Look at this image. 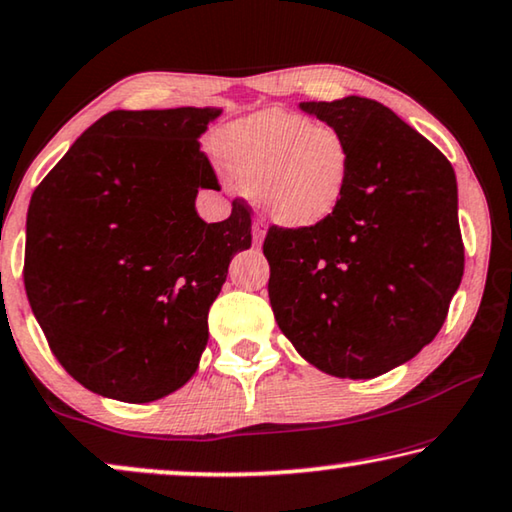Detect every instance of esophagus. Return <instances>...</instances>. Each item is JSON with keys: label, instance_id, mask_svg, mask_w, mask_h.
Wrapping results in <instances>:
<instances>
[{"label": "esophagus", "instance_id": "obj_1", "mask_svg": "<svg viewBox=\"0 0 512 512\" xmlns=\"http://www.w3.org/2000/svg\"><path fill=\"white\" fill-rule=\"evenodd\" d=\"M263 221H254V226H251V240H254V247L258 249L263 244Z\"/></svg>", "mask_w": 512, "mask_h": 512}]
</instances>
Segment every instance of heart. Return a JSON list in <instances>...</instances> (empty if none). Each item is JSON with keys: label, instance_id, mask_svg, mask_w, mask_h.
Returning <instances> with one entry per match:
<instances>
[{"label": "heart", "instance_id": "1", "mask_svg": "<svg viewBox=\"0 0 512 512\" xmlns=\"http://www.w3.org/2000/svg\"><path fill=\"white\" fill-rule=\"evenodd\" d=\"M219 147L263 212L286 228L332 217L353 180V150L342 133L284 110L233 124Z\"/></svg>", "mask_w": 512, "mask_h": 512}]
</instances>
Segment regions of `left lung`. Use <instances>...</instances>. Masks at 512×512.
Segmentation results:
<instances>
[{"instance_id":"left-lung-1","label":"left lung","mask_w":512,"mask_h":512,"mask_svg":"<svg viewBox=\"0 0 512 512\" xmlns=\"http://www.w3.org/2000/svg\"><path fill=\"white\" fill-rule=\"evenodd\" d=\"M302 110L351 143L339 210L263 242L270 305L302 358L339 379H374L441 330L464 274L457 180L425 136L365 96Z\"/></svg>"}]
</instances>
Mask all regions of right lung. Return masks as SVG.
I'll use <instances>...</instances> for the list:
<instances>
[{
    "label": "right lung",
    "instance_id": "1",
    "mask_svg": "<svg viewBox=\"0 0 512 512\" xmlns=\"http://www.w3.org/2000/svg\"><path fill=\"white\" fill-rule=\"evenodd\" d=\"M221 110H110L34 189L27 300L50 351L96 395L154 402L182 388L207 344L228 263L251 247V210L205 224L219 180L201 133Z\"/></svg>",
    "mask_w": 512,
    "mask_h": 512
}]
</instances>
